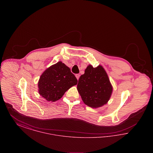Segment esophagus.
<instances>
[{
    "instance_id": "34e87169",
    "label": "esophagus",
    "mask_w": 153,
    "mask_h": 153,
    "mask_svg": "<svg viewBox=\"0 0 153 153\" xmlns=\"http://www.w3.org/2000/svg\"><path fill=\"white\" fill-rule=\"evenodd\" d=\"M75 76H76V77L77 78V79L79 80V77H80V74H76Z\"/></svg>"
}]
</instances>
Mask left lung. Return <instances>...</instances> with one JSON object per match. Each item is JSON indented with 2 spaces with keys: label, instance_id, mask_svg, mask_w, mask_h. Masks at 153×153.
<instances>
[{
  "label": "left lung",
  "instance_id": "obj_1",
  "mask_svg": "<svg viewBox=\"0 0 153 153\" xmlns=\"http://www.w3.org/2000/svg\"><path fill=\"white\" fill-rule=\"evenodd\" d=\"M77 90L83 102L92 108L107 104L112 92V87L105 71L101 65H89L79 78Z\"/></svg>",
  "mask_w": 153,
  "mask_h": 153
}]
</instances>
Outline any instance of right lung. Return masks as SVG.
Returning <instances> with one entry per match:
<instances>
[{
  "instance_id": "add662e5",
  "label": "right lung",
  "mask_w": 153,
  "mask_h": 153,
  "mask_svg": "<svg viewBox=\"0 0 153 153\" xmlns=\"http://www.w3.org/2000/svg\"><path fill=\"white\" fill-rule=\"evenodd\" d=\"M77 84V80L70 68L59 61L41 74L38 84V92L48 102H56Z\"/></svg>"
}]
</instances>
